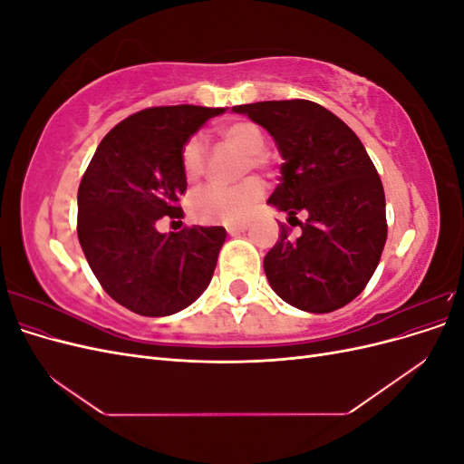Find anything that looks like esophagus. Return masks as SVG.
<instances>
[{"instance_id":"esophagus-1","label":"esophagus","mask_w":464,"mask_h":464,"mask_svg":"<svg viewBox=\"0 0 464 464\" xmlns=\"http://www.w3.org/2000/svg\"><path fill=\"white\" fill-rule=\"evenodd\" d=\"M246 230H247V224H228V227H227V232L230 236H236V234L246 232Z\"/></svg>"}]
</instances>
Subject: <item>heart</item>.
Wrapping results in <instances>:
<instances>
[{
	"label": "heart",
	"instance_id": "obj_1",
	"mask_svg": "<svg viewBox=\"0 0 464 464\" xmlns=\"http://www.w3.org/2000/svg\"><path fill=\"white\" fill-rule=\"evenodd\" d=\"M224 141L230 147L242 150L244 159L240 164V174L251 170H269L273 160L269 152H265V135L256 123L237 120L227 123L220 130ZM207 166V147L201 135H191L181 147V170L188 179H198L203 176ZM265 184L259 178H246L236 186L208 184L199 188L191 195V213L203 222H242L254 213L263 199Z\"/></svg>",
	"mask_w": 464,
	"mask_h": 464
}]
</instances>
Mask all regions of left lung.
Here are the masks:
<instances>
[{
    "label": "left lung",
    "mask_w": 464,
    "mask_h": 464,
    "mask_svg": "<svg viewBox=\"0 0 464 464\" xmlns=\"http://www.w3.org/2000/svg\"><path fill=\"white\" fill-rule=\"evenodd\" d=\"M263 125L278 145L280 184L269 203L288 213L263 259L271 288L286 304L329 314L366 288L387 240L382 179L358 135L312 101H269L232 108ZM304 209L305 223L295 215ZM296 219L294 225L291 220Z\"/></svg>",
    "instance_id": "1"
}]
</instances>
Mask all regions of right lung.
<instances>
[{
    "mask_svg": "<svg viewBox=\"0 0 464 464\" xmlns=\"http://www.w3.org/2000/svg\"><path fill=\"white\" fill-rule=\"evenodd\" d=\"M224 108L152 106L120 121L98 145L77 193V236L94 276L130 312L162 317L198 300L213 278L222 227L160 234L184 218L181 147Z\"/></svg>",
    "mask_w": 464,
    "mask_h": 464,
    "instance_id": "obj_1",
    "label": "right lung"
}]
</instances>
